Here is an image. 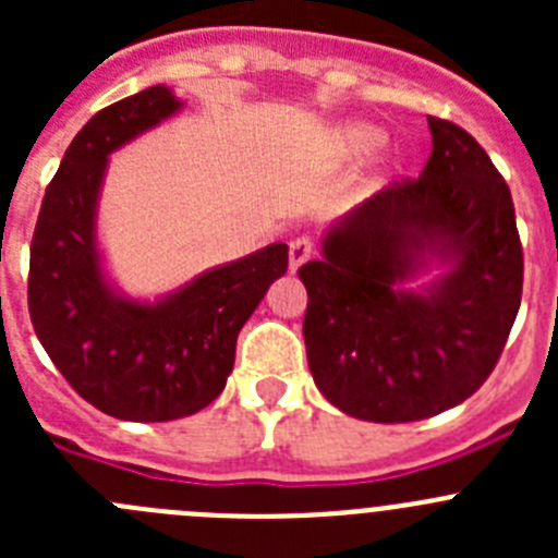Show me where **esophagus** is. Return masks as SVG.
Masks as SVG:
<instances>
[{
    "label": "esophagus",
    "instance_id": "34e87169",
    "mask_svg": "<svg viewBox=\"0 0 558 558\" xmlns=\"http://www.w3.org/2000/svg\"><path fill=\"white\" fill-rule=\"evenodd\" d=\"M310 256H313V240H310V236L293 240V243H290V274H295V270L302 268Z\"/></svg>",
    "mask_w": 558,
    "mask_h": 558
}]
</instances>
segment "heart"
Segmentation results:
<instances>
[{"instance_id":"obj_1","label":"heart","mask_w":558,"mask_h":558,"mask_svg":"<svg viewBox=\"0 0 558 558\" xmlns=\"http://www.w3.org/2000/svg\"><path fill=\"white\" fill-rule=\"evenodd\" d=\"M386 145V131L372 122H347L335 133L332 147L340 159H366Z\"/></svg>"}]
</instances>
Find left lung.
<instances>
[{
    "instance_id": "obj_1",
    "label": "left lung",
    "mask_w": 558,
    "mask_h": 558,
    "mask_svg": "<svg viewBox=\"0 0 558 558\" xmlns=\"http://www.w3.org/2000/svg\"><path fill=\"white\" fill-rule=\"evenodd\" d=\"M433 150L329 226L299 268L315 386L363 422H418L461 405L489 377L522 299L509 184L463 128L427 117ZM433 264L442 274L407 284Z\"/></svg>"
}]
</instances>
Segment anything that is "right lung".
I'll use <instances>...</instances> for the list:
<instances>
[{"label":"right lung","mask_w":558,"mask_h":558,"mask_svg":"<svg viewBox=\"0 0 558 558\" xmlns=\"http://www.w3.org/2000/svg\"><path fill=\"white\" fill-rule=\"evenodd\" d=\"M181 108L159 83L97 111L63 153L29 245L27 302L41 347L86 402L125 422L184 418L218 399L236 335L288 270V245L274 243L156 302L111 284L97 245L108 156Z\"/></svg>","instance_id":"right-lung-1"}]
</instances>
